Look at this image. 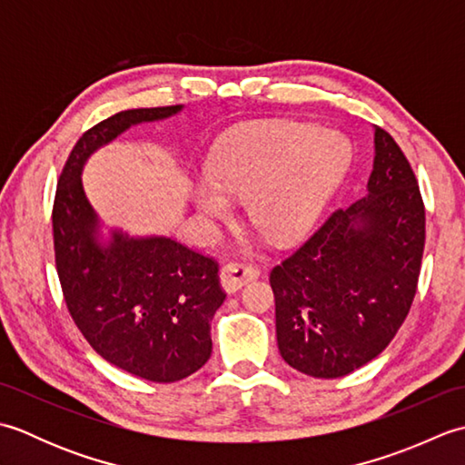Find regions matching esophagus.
<instances>
[{
	"mask_svg": "<svg viewBox=\"0 0 465 465\" xmlns=\"http://www.w3.org/2000/svg\"><path fill=\"white\" fill-rule=\"evenodd\" d=\"M258 275H260V270L252 263L230 262L220 270V282H222V288L227 293H233L242 290L248 282H253Z\"/></svg>",
	"mask_w": 465,
	"mask_h": 465,
	"instance_id": "1",
	"label": "esophagus"
}]
</instances>
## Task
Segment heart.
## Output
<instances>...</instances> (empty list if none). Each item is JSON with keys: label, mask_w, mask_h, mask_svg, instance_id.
<instances>
[{"label": "heart", "mask_w": 465, "mask_h": 465, "mask_svg": "<svg viewBox=\"0 0 465 465\" xmlns=\"http://www.w3.org/2000/svg\"><path fill=\"white\" fill-rule=\"evenodd\" d=\"M350 163L338 132L303 124L250 127L230 137L210 162V177L192 185V203L207 222L227 220L245 200L250 222L272 242L308 230Z\"/></svg>", "instance_id": "1"}]
</instances>
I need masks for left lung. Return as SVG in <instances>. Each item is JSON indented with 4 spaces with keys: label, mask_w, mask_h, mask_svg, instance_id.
I'll return each mask as SVG.
<instances>
[{
    "label": "left lung",
    "mask_w": 465,
    "mask_h": 465,
    "mask_svg": "<svg viewBox=\"0 0 465 465\" xmlns=\"http://www.w3.org/2000/svg\"><path fill=\"white\" fill-rule=\"evenodd\" d=\"M423 243L416 175L393 137L375 125L365 195L335 210L270 273L285 363L333 380L378 358L411 308Z\"/></svg>",
    "instance_id": "8db88e82"
}]
</instances>
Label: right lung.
<instances>
[{
  "label": "right lung",
  "mask_w": 465,
  "mask_h": 465,
  "mask_svg": "<svg viewBox=\"0 0 465 465\" xmlns=\"http://www.w3.org/2000/svg\"><path fill=\"white\" fill-rule=\"evenodd\" d=\"M182 110H127L87 130L67 157L54 203L55 265L75 325L104 360L157 383L183 380L210 360L212 320L225 300L217 263L165 235L110 230L105 238L82 173L92 153L132 125Z\"/></svg>",
  "instance_id": "add662e5"
}]
</instances>
